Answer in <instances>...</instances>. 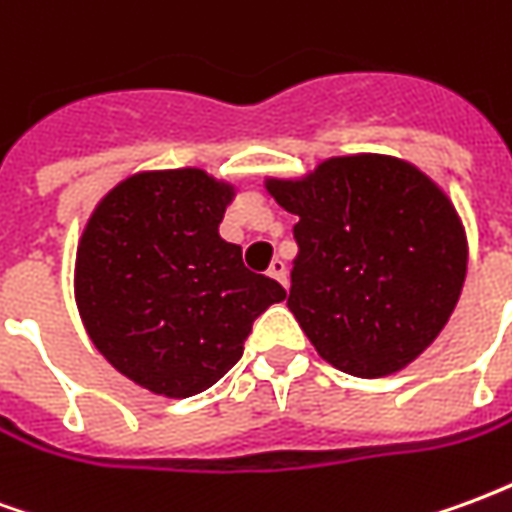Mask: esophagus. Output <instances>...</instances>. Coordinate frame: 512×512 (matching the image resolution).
I'll return each mask as SVG.
<instances>
[{"instance_id":"34e87169","label":"esophagus","mask_w":512,"mask_h":512,"mask_svg":"<svg viewBox=\"0 0 512 512\" xmlns=\"http://www.w3.org/2000/svg\"><path fill=\"white\" fill-rule=\"evenodd\" d=\"M268 274L277 279L282 288H288V266H285V260L274 257V260H271V268H268Z\"/></svg>"}]
</instances>
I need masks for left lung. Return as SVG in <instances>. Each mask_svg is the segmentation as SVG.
Instances as JSON below:
<instances>
[{
	"mask_svg": "<svg viewBox=\"0 0 512 512\" xmlns=\"http://www.w3.org/2000/svg\"><path fill=\"white\" fill-rule=\"evenodd\" d=\"M266 189L299 222L288 307L329 365L384 378L411 365L450 321L466 279L461 216L403 158H326Z\"/></svg>",
	"mask_w": 512,
	"mask_h": 512,
	"instance_id": "8db88e82",
	"label": "left lung"
}]
</instances>
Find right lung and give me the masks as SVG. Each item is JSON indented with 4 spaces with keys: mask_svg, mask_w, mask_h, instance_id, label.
Wrapping results in <instances>:
<instances>
[{
    "mask_svg": "<svg viewBox=\"0 0 512 512\" xmlns=\"http://www.w3.org/2000/svg\"><path fill=\"white\" fill-rule=\"evenodd\" d=\"M235 186L205 169L120 180L76 249V307L93 345L147 392H205L244 354L260 312L288 293L219 235Z\"/></svg>",
    "mask_w": 512,
    "mask_h": 512,
    "instance_id": "1",
    "label": "right lung"
}]
</instances>
